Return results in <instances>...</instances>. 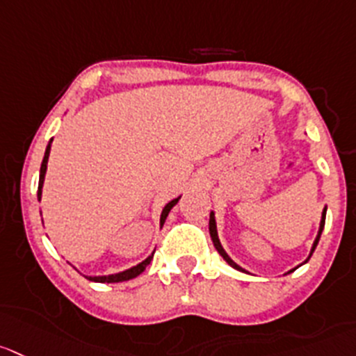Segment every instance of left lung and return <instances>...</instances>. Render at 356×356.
<instances>
[{
    "instance_id": "8db88e82",
    "label": "left lung",
    "mask_w": 356,
    "mask_h": 356,
    "mask_svg": "<svg viewBox=\"0 0 356 356\" xmlns=\"http://www.w3.org/2000/svg\"><path fill=\"white\" fill-rule=\"evenodd\" d=\"M325 215H327V206H325L323 208V213H321V220H320V229H318V236H316V239H314V243H313V246H311V253H309V257H307L306 260H304L302 264H306L307 260L311 259V255H313V252H314V248H316V245H318V241H320V236H321V231H323V227H325ZM209 236H211V239H213V245H215V248H216V252L220 253V255L223 257V260H225L227 264H229V266L231 267H234V269H238V270H243V273H246L245 269H243V267H239L238 264L234 262V260L231 259V257L227 255V252L225 250H223V246L220 245V239H218V232H216V222H215V213H209ZM293 270V269H292ZM292 270H290V273H292Z\"/></svg>"
}]
</instances>
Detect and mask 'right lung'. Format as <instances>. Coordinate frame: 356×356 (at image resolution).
<instances>
[{"label":"right lung","mask_w":356,"mask_h":356,"mask_svg":"<svg viewBox=\"0 0 356 356\" xmlns=\"http://www.w3.org/2000/svg\"><path fill=\"white\" fill-rule=\"evenodd\" d=\"M50 145H52V140L49 141V145H47V150H45V155H43V161H42V168H40V181H38V201L42 199V188H43V181H45V172H47V162H49V155H50ZM180 201V197L172 199V201H169L168 204L164 206V209H162L161 213V227L164 225L165 218H168L169 211L172 209V206L176 204V202ZM152 259H154V253L152 255H148L147 259L143 260V262H140L138 266L131 267V269H125L122 270V273H117V274H108V276H86L87 280H90V282H96V283H120V282H127V280H133V277L140 276L141 273H143L145 269H147L148 264L152 262Z\"/></svg>","instance_id":"right-lung-1"}]
</instances>
